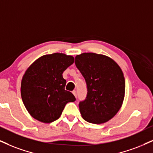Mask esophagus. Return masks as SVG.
<instances>
[{"mask_svg":"<svg viewBox=\"0 0 153 153\" xmlns=\"http://www.w3.org/2000/svg\"><path fill=\"white\" fill-rule=\"evenodd\" d=\"M72 94H74V95L75 97H76V91H75V90H74V91H72Z\"/></svg>","mask_w":153,"mask_h":153,"instance_id":"34e87169","label":"esophagus"}]
</instances>
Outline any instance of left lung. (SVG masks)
<instances>
[{"label":"left lung","instance_id":"8db88e82","mask_svg":"<svg viewBox=\"0 0 153 153\" xmlns=\"http://www.w3.org/2000/svg\"><path fill=\"white\" fill-rule=\"evenodd\" d=\"M84 77L87 96L79 104L82 118L88 123L108 121L120 110L125 97V78L118 64L108 56L92 52L75 57Z\"/></svg>","mask_w":153,"mask_h":153}]
</instances>
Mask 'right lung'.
<instances>
[{"instance_id":"right-lung-1","label":"right lung","mask_w":153,"mask_h":153,"mask_svg":"<svg viewBox=\"0 0 153 153\" xmlns=\"http://www.w3.org/2000/svg\"><path fill=\"white\" fill-rule=\"evenodd\" d=\"M74 58L63 53L43 55L27 68L21 81V97L30 116L49 123L57 120L65 105L76 100L66 91L62 74Z\"/></svg>"}]
</instances>
